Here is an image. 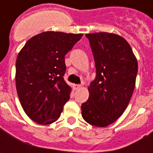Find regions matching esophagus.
<instances>
[{"mask_svg": "<svg viewBox=\"0 0 153 153\" xmlns=\"http://www.w3.org/2000/svg\"><path fill=\"white\" fill-rule=\"evenodd\" d=\"M73 88L75 90H77V89H79L80 88H82V85H80V84H74Z\"/></svg>", "mask_w": 153, "mask_h": 153, "instance_id": "esophagus-1", "label": "esophagus"}]
</instances>
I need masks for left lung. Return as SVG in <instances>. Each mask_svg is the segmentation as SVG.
Returning a JSON list of instances; mask_svg holds the SVG:
<instances>
[{
	"label": "left lung",
	"mask_w": 153,
	"mask_h": 153,
	"mask_svg": "<svg viewBox=\"0 0 153 153\" xmlns=\"http://www.w3.org/2000/svg\"><path fill=\"white\" fill-rule=\"evenodd\" d=\"M96 68V77L88 87L89 97L82 116L89 124L106 127L126 110L135 87L138 63L128 42L107 32L86 34Z\"/></svg>",
	"instance_id": "1"
}]
</instances>
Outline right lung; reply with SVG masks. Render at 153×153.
Masks as SVG:
<instances>
[{
	"label": "right lung",
	"instance_id": "add662e5",
	"mask_svg": "<svg viewBox=\"0 0 153 153\" xmlns=\"http://www.w3.org/2000/svg\"><path fill=\"white\" fill-rule=\"evenodd\" d=\"M82 34L45 31L27 41L16 60V88L26 115L39 124L60 117L71 88L64 80L65 56Z\"/></svg>",
	"mask_w": 153,
	"mask_h": 153
}]
</instances>
